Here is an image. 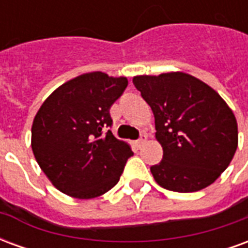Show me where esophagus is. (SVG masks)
Masks as SVG:
<instances>
[{
	"label": "esophagus",
	"mask_w": 248,
	"mask_h": 248,
	"mask_svg": "<svg viewBox=\"0 0 248 248\" xmlns=\"http://www.w3.org/2000/svg\"><path fill=\"white\" fill-rule=\"evenodd\" d=\"M145 142H146V135H145V134H142V135H140V140H135V145H137V147H138V149H140V146L143 145Z\"/></svg>",
	"instance_id": "esophagus-1"
}]
</instances>
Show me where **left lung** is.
<instances>
[{"mask_svg": "<svg viewBox=\"0 0 248 248\" xmlns=\"http://www.w3.org/2000/svg\"><path fill=\"white\" fill-rule=\"evenodd\" d=\"M134 86L155 118L163 158L150 167L156 183L177 192L199 191L227 169L238 147V124L222 97L186 73L138 76Z\"/></svg>", "mask_w": 248, "mask_h": 248, "instance_id": "1", "label": "left lung"}]
</instances>
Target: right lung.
<instances>
[{"mask_svg":"<svg viewBox=\"0 0 248 248\" xmlns=\"http://www.w3.org/2000/svg\"><path fill=\"white\" fill-rule=\"evenodd\" d=\"M127 78L94 71L51 93L31 126V149L51 183L70 197L90 199L118 183L133 151L108 130L110 108Z\"/></svg>","mask_w":248,"mask_h":248,"instance_id":"1","label":"right lung"}]
</instances>
